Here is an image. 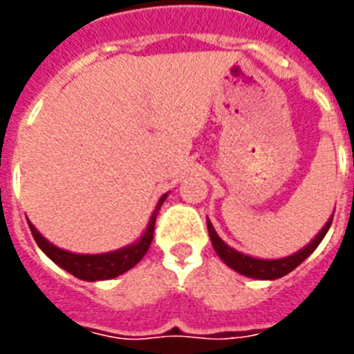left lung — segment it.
I'll use <instances>...</instances> for the list:
<instances>
[{
    "label": "left lung",
    "mask_w": 354,
    "mask_h": 354,
    "mask_svg": "<svg viewBox=\"0 0 354 354\" xmlns=\"http://www.w3.org/2000/svg\"><path fill=\"white\" fill-rule=\"evenodd\" d=\"M330 224H333V216H330L327 224L322 227V232L314 236L313 242L307 244V246L296 252L294 255H288V257L283 259H255L250 257V255H244V253L236 252L232 246H227L226 242L222 241L221 236L216 235L215 227L207 218V232H209L211 242H213V248H215L216 255L224 261V263L233 268L239 274L246 275V277H253V279H279L283 275L290 274L292 270L299 266V264L305 261V259L310 255V253L318 248V244L324 241L325 233L329 232Z\"/></svg>",
    "instance_id": "8db88e82"
}]
</instances>
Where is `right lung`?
<instances>
[{"label": "right lung", "instance_id": "add662e5", "mask_svg": "<svg viewBox=\"0 0 354 354\" xmlns=\"http://www.w3.org/2000/svg\"><path fill=\"white\" fill-rule=\"evenodd\" d=\"M165 198L167 194H163L160 202H158V205H156V209L152 213V216H150L149 226L145 230L143 236L138 242H133L130 246L121 248V250H115V252L99 253V255H80V253L66 252L62 248H57L55 244L47 241V239H44L40 235V232L30 222L29 227L41 252L46 253L53 263H57L60 268H64L71 275L84 281L113 279V277H118V275L124 274L130 268H133L143 259L145 253L149 252L150 242L154 239L156 216H158V211H160L161 204L165 202Z\"/></svg>", "mask_w": 354, "mask_h": 354}]
</instances>
